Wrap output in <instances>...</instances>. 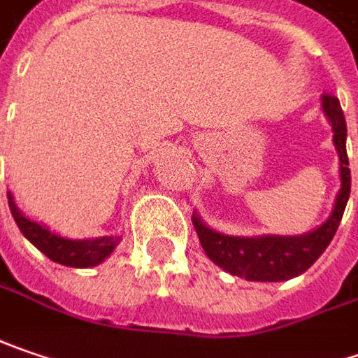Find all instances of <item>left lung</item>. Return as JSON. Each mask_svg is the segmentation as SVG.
Returning a JSON list of instances; mask_svg holds the SVG:
<instances>
[{"instance_id":"1","label":"left lung","mask_w":358,"mask_h":358,"mask_svg":"<svg viewBox=\"0 0 358 358\" xmlns=\"http://www.w3.org/2000/svg\"><path fill=\"white\" fill-rule=\"evenodd\" d=\"M322 113L332 127V143L338 152L341 189L336 193L331 215L324 224L300 236H229L217 231L193 211V225L199 236L201 248L215 266L250 282H284L304 274L322 252L329 248L350 195V169L347 157V122L338 99L322 96Z\"/></svg>"}]
</instances>
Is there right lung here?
Masks as SVG:
<instances>
[{"mask_svg":"<svg viewBox=\"0 0 358 358\" xmlns=\"http://www.w3.org/2000/svg\"><path fill=\"white\" fill-rule=\"evenodd\" d=\"M8 201L11 215H13L15 224L20 227V231L26 236V240L31 241L44 256H48L56 264L70 266V268L99 266L115 252V248L122 240V236H102V238H88V240L64 238L60 234L52 231L48 225L26 217L20 211V207L15 206V199H13L11 191H8Z\"/></svg>","mask_w":358,"mask_h":358,"instance_id":"right-lung-1","label":"right lung"}]
</instances>
